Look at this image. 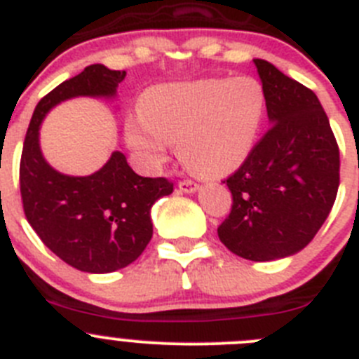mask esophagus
I'll return each instance as SVG.
<instances>
[{
  "label": "esophagus",
  "instance_id": "34e87169",
  "mask_svg": "<svg viewBox=\"0 0 359 359\" xmlns=\"http://www.w3.org/2000/svg\"><path fill=\"white\" fill-rule=\"evenodd\" d=\"M179 189L182 193H195L198 191V184L193 182V180H180Z\"/></svg>",
  "mask_w": 359,
  "mask_h": 359
}]
</instances>
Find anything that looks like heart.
I'll return each instance as SVG.
<instances>
[{"label": "heart", "instance_id": "heart-1", "mask_svg": "<svg viewBox=\"0 0 359 359\" xmlns=\"http://www.w3.org/2000/svg\"><path fill=\"white\" fill-rule=\"evenodd\" d=\"M266 93L254 76L200 79L154 87L127 121V140L148 166L166 161L173 141L193 172L225 177L240 170L259 140Z\"/></svg>", "mask_w": 359, "mask_h": 359}]
</instances>
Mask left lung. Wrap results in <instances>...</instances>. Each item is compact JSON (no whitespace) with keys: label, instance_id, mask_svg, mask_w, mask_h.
Returning <instances> with one entry per match:
<instances>
[{"label":"left lung","instance_id":"left-lung-1","mask_svg":"<svg viewBox=\"0 0 359 359\" xmlns=\"http://www.w3.org/2000/svg\"><path fill=\"white\" fill-rule=\"evenodd\" d=\"M254 64L270 128L225 180L232 209L218 236L236 256L273 261L302 250L329 216L340 184V151L315 93L266 60Z\"/></svg>","mask_w":359,"mask_h":359}]
</instances>
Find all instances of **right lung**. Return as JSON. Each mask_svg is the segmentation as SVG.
Segmentation results:
<instances>
[{
    "label": "right lung",
    "mask_w": 359,
    "mask_h": 359,
    "mask_svg": "<svg viewBox=\"0 0 359 359\" xmlns=\"http://www.w3.org/2000/svg\"><path fill=\"white\" fill-rule=\"evenodd\" d=\"M125 75L93 64L55 87L37 103L22 144L19 184L28 224L53 254L89 273L116 272L143 254L154 234L151 205L172 195L173 184L137 175L118 150L91 175H64L44 159L39 128L60 102L76 96L116 98Z\"/></svg>",
    "instance_id": "right-lung-1"
}]
</instances>
